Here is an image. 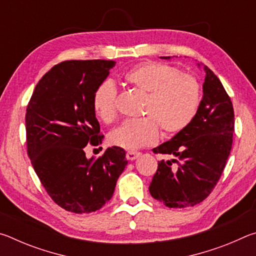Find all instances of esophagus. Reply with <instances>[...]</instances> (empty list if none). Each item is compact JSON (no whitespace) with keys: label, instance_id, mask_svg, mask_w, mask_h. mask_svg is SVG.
Instances as JSON below:
<instances>
[{"label":"esophagus","instance_id":"1","mask_svg":"<svg viewBox=\"0 0 256 256\" xmlns=\"http://www.w3.org/2000/svg\"><path fill=\"white\" fill-rule=\"evenodd\" d=\"M140 154H141L138 152V151H128V152H126V158L128 160H134V159H136Z\"/></svg>","mask_w":256,"mask_h":256}]
</instances>
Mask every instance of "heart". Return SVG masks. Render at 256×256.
<instances>
[{
	"instance_id": "heart-1",
	"label": "heart",
	"mask_w": 256,
	"mask_h": 256,
	"mask_svg": "<svg viewBox=\"0 0 256 256\" xmlns=\"http://www.w3.org/2000/svg\"><path fill=\"white\" fill-rule=\"evenodd\" d=\"M124 81L144 94L141 114L146 118L125 120L112 130L108 141L123 149H138L154 144L162 130L164 136L183 131L196 118L202 94L200 82L193 74L180 73L174 66L142 62L124 73ZM94 112L102 122L118 118V90L107 80L97 86L92 97Z\"/></svg>"
}]
</instances>
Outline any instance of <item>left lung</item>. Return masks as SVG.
Instances as JSON below:
<instances>
[{
  "mask_svg": "<svg viewBox=\"0 0 256 256\" xmlns=\"http://www.w3.org/2000/svg\"><path fill=\"white\" fill-rule=\"evenodd\" d=\"M203 68V98L196 118L172 140L152 149L174 157L158 162L149 186L151 196L168 208L193 206L209 196L232 150V102L218 76L206 66Z\"/></svg>",
  "mask_w": 256,
  "mask_h": 256,
  "instance_id": "obj_1",
  "label": "left lung"
}]
</instances>
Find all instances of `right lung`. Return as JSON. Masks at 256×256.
<instances>
[{
	"mask_svg": "<svg viewBox=\"0 0 256 256\" xmlns=\"http://www.w3.org/2000/svg\"><path fill=\"white\" fill-rule=\"evenodd\" d=\"M115 60H64L45 73L26 114L27 152L34 172L56 204L90 214L110 200L128 160L120 146L86 159V146L102 142L92 97Z\"/></svg>",
	"mask_w": 256,
	"mask_h": 256,
	"instance_id": "add662e5",
	"label": "right lung"
}]
</instances>
